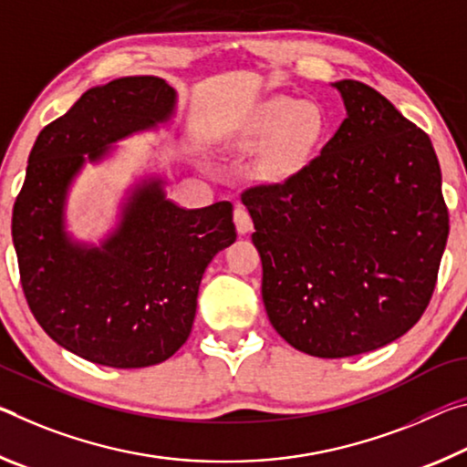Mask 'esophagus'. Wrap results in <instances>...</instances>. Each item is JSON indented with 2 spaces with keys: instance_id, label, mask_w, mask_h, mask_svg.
Segmentation results:
<instances>
[{
  "instance_id": "obj_1",
  "label": "esophagus",
  "mask_w": 467,
  "mask_h": 467,
  "mask_svg": "<svg viewBox=\"0 0 467 467\" xmlns=\"http://www.w3.org/2000/svg\"><path fill=\"white\" fill-rule=\"evenodd\" d=\"M234 223H235V229H238L240 235H246V234L252 232V229H254V223H252L250 213H248V209H246V206H244V204L235 206V211H234Z\"/></svg>"
}]
</instances>
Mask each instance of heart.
Wrapping results in <instances>:
<instances>
[{"mask_svg":"<svg viewBox=\"0 0 467 467\" xmlns=\"http://www.w3.org/2000/svg\"><path fill=\"white\" fill-rule=\"evenodd\" d=\"M325 130V113L318 105L281 95L256 107L244 124L242 142L250 149L265 147V175L287 178L315 157Z\"/></svg>","mask_w":467,"mask_h":467,"instance_id":"heart-1","label":"heart"}]
</instances>
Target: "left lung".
Segmentation results:
<instances>
[{"label": "left lung", "mask_w": 467, "mask_h": 467, "mask_svg": "<svg viewBox=\"0 0 467 467\" xmlns=\"http://www.w3.org/2000/svg\"><path fill=\"white\" fill-rule=\"evenodd\" d=\"M331 87L346 119L317 159L242 194L263 261V302L289 346L317 358L379 349L431 302L449 235L437 152L358 80Z\"/></svg>", "instance_id": "left-lung-1"}]
</instances>
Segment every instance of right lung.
I'll list each match as a JSON object with an SVG mask.
<instances>
[{
    "label": "right lung",
    "instance_id": "add662e5",
    "mask_svg": "<svg viewBox=\"0 0 467 467\" xmlns=\"http://www.w3.org/2000/svg\"><path fill=\"white\" fill-rule=\"evenodd\" d=\"M178 93L157 76L88 88L36 136L14 204L12 240L36 323L72 354L144 368L186 343L204 269L235 242L232 202L183 209L159 171L136 178L99 244L67 229V198L87 163L101 165L140 132L173 128Z\"/></svg>",
    "mask_w": 467,
    "mask_h": 467
}]
</instances>
